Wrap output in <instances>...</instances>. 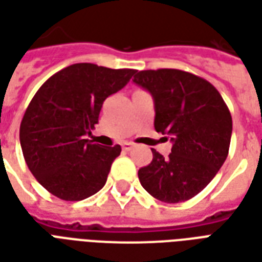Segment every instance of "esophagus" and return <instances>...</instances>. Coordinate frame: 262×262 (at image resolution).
<instances>
[{
  "instance_id": "1",
  "label": "esophagus",
  "mask_w": 262,
  "mask_h": 262,
  "mask_svg": "<svg viewBox=\"0 0 262 262\" xmlns=\"http://www.w3.org/2000/svg\"><path fill=\"white\" fill-rule=\"evenodd\" d=\"M133 146H135V144H133L132 142H125L123 144H122V148H123L125 151H129V150H132V148H133Z\"/></svg>"
}]
</instances>
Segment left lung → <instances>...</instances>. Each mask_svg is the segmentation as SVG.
<instances>
[{
  "label": "left lung",
  "mask_w": 262,
  "mask_h": 262,
  "mask_svg": "<svg viewBox=\"0 0 262 262\" xmlns=\"http://www.w3.org/2000/svg\"><path fill=\"white\" fill-rule=\"evenodd\" d=\"M133 82L154 99V127L172 142L139 170L142 187L165 203L191 199L213 180L229 154L230 111L209 81L176 69L136 71Z\"/></svg>",
  "instance_id": "8db88e82"
}]
</instances>
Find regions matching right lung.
<instances>
[{
  "label": "right lung",
  "instance_id": "right-lung-1",
  "mask_svg": "<svg viewBox=\"0 0 262 262\" xmlns=\"http://www.w3.org/2000/svg\"><path fill=\"white\" fill-rule=\"evenodd\" d=\"M135 73L77 63L52 75L32 98L20 122V147L33 177L54 196L82 201L102 189L122 148L85 137L98 123L103 101Z\"/></svg>",
  "mask_w": 262,
  "mask_h": 262
}]
</instances>
